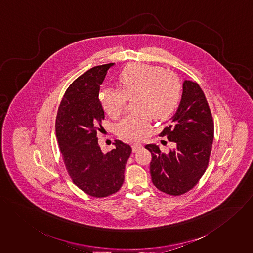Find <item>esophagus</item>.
<instances>
[{
    "label": "esophagus",
    "mask_w": 253,
    "mask_h": 253,
    "mask_svg": "<svg viewBox=\"0 0 253 253\" xmlns=\"http://www.w3.org/2000/svg\"><path fill=\"white\" fill-rule=\"evenodd\" d=\"M141 147H142V145H141L140 143H134V144H132L133 152H137V151H139Z\"/></svg>",
    "instance_id": "1"
}]
</instances>
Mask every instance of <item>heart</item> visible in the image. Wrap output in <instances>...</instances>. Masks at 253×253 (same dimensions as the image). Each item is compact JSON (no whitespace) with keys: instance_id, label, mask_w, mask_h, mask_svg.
Wrapping results in <instances>:
<instances>
[{"instance_id":"heart-1","label":"heart","mask_w":253,"mask_h":253,"mask_svg":"<svg viewBox=\"0 0 253 253\" xmlns=\"http://www.w3.org/2000/svg\"><path fill=\"white\" fill-rule=\"evenodd\" d=\"M120 88H103L99 102L109 116L117 118L123 113L128 98L136 111L125 115L116 124V133L127 140L144 139L150 128V120L166 118L174 112L181 98V84L172 73L160 67L131 64L117 76Z\"/></svg>"}]
</instances>
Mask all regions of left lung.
<instances>
[{
  "instance_id": "obj_1",
  "label": "left lung",
  "mask_w": 253,
  "mask_h": 253,
  "mask_svg": "<svg viewBox=\"0 0 253 253\" xmlns=\"http://www.w3.org/2000/svg\"><path fill=\"white\" fill-rule=\"evenodd\" d=\"M173 116L164 123L159 136L176 143L168 154L158 145L146 144L152 155L150 174L160 191L178 196L191 190L205 173L212 147L214 126L208 101L201 87L185 81Z\"/></svg>"
}]
</instances>
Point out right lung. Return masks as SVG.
I'll return each mask as SVG.
<instances>
[{"mask_svg":"<svg viewBox=\"0 0 253 253\" xmlns=\"http://www.w3.org/2000/svg\"><path fill=\"white\" fill-rule=\"evenodd\" d=\"M113 63L88 70L67 89L58 109L55 130L59 147L73 182L89 196L116 193L124 181L125 165L132 152L129 144L115 140L104 154L98 134L105 130L104 110L98 96Z\"/></svg>","mask_w":253,"mask_h":253,"instance_id":"add662e5","label":"right lung"}]
</instances>
